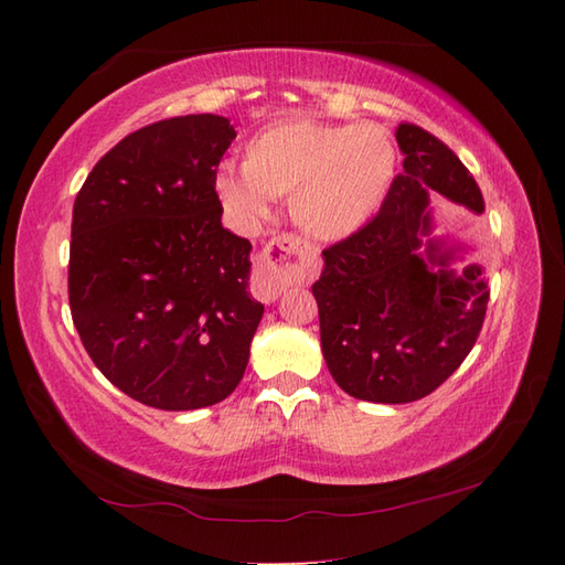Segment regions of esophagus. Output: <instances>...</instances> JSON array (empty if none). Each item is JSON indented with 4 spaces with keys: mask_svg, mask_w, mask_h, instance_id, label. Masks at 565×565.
Listing matches in <instances>:
<instances>
[{
    "mask_svg": "<svg viewBox=\"0 0 565 565\" xmlns=\"http://www.w3.org/2000/svg\"><path fill=\"white\" fill-rule=\"evenodd\" d=\"M316 259V247L294 233L274 237L259 252L249 289L264 303H274L291 284H301L310 274Z\"/></svg>",
    "mask_w": 565,
    "mask_h": 565,
    "instance_id": "1",
    "label": "esophagus"
}]
</instances>
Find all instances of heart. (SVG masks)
I'll return each mask as SVG.
<instances>
[{
    "mask_svg": "<svg viewBox=\"0 0 565 565\" xmlns=\"http://www.w3.org/2000/svg\"><path fill=\"white\" fill-rule=\"evenodd\" d=\"M395 146L376 124H322L281 118L243 148V172L223 167L215 191L243 221H259L269 199L291 196V213L326 243L350 237L374 218L395 174Z\"/></svg>",
    "mask_w": 565,
    "mask_h": 565,
    "instance_id": "obj_1",
    "label": "heart"
}]
</instances>
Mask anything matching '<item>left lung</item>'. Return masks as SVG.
Returning <instances> with one entry per match:
<instances>
[{"label": "left lung", "instance_id": "8db88e82", "mask_svg": "<svg viewBox=\"0 0 565 565\" xmlns=\"http://www.w3.org/2000/svg\"><path fill=\"white\" fill-rule=\"evenodd\" d=\"M395 140L403 172L362 231L322 249L326 269L313 284L332 379L359 401L391 405L425 398L461 366L490 298L478 264L454 274L451 252L431 239L419 255L431 225L429 191L483 213L473 174L415 124L395 128Z\"/></svg>", "mask_w": 565, "mask_h": 565}]
</instances>
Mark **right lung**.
<instances>
[{
  "instance_id": "right-lung-1",
  "label": "right lung",
  "mask_w": 565,
  "mask_h": 565,
  "mask_svg": "<svg viewBox=\"0 0 565 565\" xmlns=\"http://www.w3.org/2000/svg\"><path fill=\"white\" fill-rule=\"evenodd\" d=\"M223 116L150 124L94 164L72 209V322L102 374L158 411L225 401L264 306L247 291L249 239L221 225Z\"/></svg>"
}]
</instances>
